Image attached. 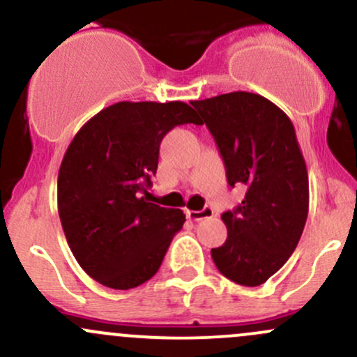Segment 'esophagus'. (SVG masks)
<instances>
[{
    "label": "esophagus",
    "instance_id": "34e87169",
    "mask_svg": "<svg viewBox=\"0 0 357 357\" xmlns=\"http://www.w3.org/2000/svg\"><path fill=\"white\" fill-rule=\"evenodd\" d=\"M186 217L190 220H204L208 217H213V210L210 207H205L202 210H186Z\"/></svg>",
    "mask_w": 357,
    "mask_h": 357
}]
</instances>
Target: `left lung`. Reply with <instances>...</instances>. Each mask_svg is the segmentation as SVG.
I'll return each instance as SVG.
<instances>
[{
    "instance_id": "obj_1",
    "label": "left lung",
    "mask_w": 357,
    "mask_h": 357,
    "mask_svg": "<svg viewBox=\"0 0 357 357\" xmlns=\"http://www.w3.org/2000/svg\"><path fill=\"white\" fill-rule=\"evenodd\" d=\"M226 166L227 183H243L245 200L222 213L227 239L213 264L241 286L267 282L298 246L310 186L294 126L280 107L251 92L193 100Z\"/></svg>"
}]
</instances>
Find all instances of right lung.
<instances>
[{"mask_svg":"<svg viewBox=\"0 0 357 357\" xmlns=\"http://www.w3.org/2000/svg\"><path fill=\"white\" fill-rule=\"evenodd\" d=\"M200 125L188 104L116 102L90 118L58 174V212L80 267L102 286L133 289L155 275L186 217L142 197L174 126Z\"/></svg>","mask_w":357,"mask_h":357,"instance_id":"right-lung-1","label":"right lung"}]
</instances>
